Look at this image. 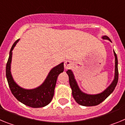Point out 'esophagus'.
Instances as JSON below:
<instances>
[{"label": "esophagus", "instance_id": "obj_1", "mask_svg": "<svg viewBox=\"0 0 125 125\" xmlns=\"http://www.w3.org/2000/svg\"><path fill=\"white\" fill-rule=\"evenodd\" d=\"M73 64L71 63V62H70L69 61H66L64 62V68L66 69H70L71 67H72Z\"/></svg>", "mask_w": 125, "mask_h": 125}]
</instances>
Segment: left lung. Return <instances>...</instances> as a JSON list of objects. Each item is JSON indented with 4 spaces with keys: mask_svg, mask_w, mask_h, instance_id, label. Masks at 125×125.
<instances>
[{
    "mask_svg": "<svg viewBox=\"0 0 125 125\" xmlns=\"http://www.w3.org/2000/svg\"><path fill=\"white\" fill-rule=\"evenodd\" d=\"M101 38L103 39H107L111 42L110 39L106 36H103ZM113 53H114L115 58L114 79L111 83L103 91L100 93L91 94L84 93L79 88L72 70L68 69L66 71V73L68 74L69 76V84H70L71 88L72 89V95L75 101L79 104L84 106H96L103 102L105 99H106L112 93L113 91H114L115 88L118 83V58L114 50H113Z\"/></svg>",
    "mask_w": 125,
    "mask_h": 125,
    "instance_id": "8db88e82",
    "label": "left lung"
}]
</instances>
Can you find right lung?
<instances>
[{
    "mask_svg": "<svg viewBox=\"0 0 125 125\" xmlns=\"http://www.w3.org/2000/svg\"><path fill=\"white\" fill-rule=\"evenodd\" d=\"M19 39L12 45L6 64V77L10 91L15 98L25 105L32 108H41L49 104L54 93L56 81L59 74L64 71V62L51 69L44 82L33 89H25L17 84L11 73L12 51Z\"/></svg>",
    "mask_w": 125,
    "mask_h": 125,
    "instance_id": "right-lung-1",
    "label": "right lung"
}]
</instances>
